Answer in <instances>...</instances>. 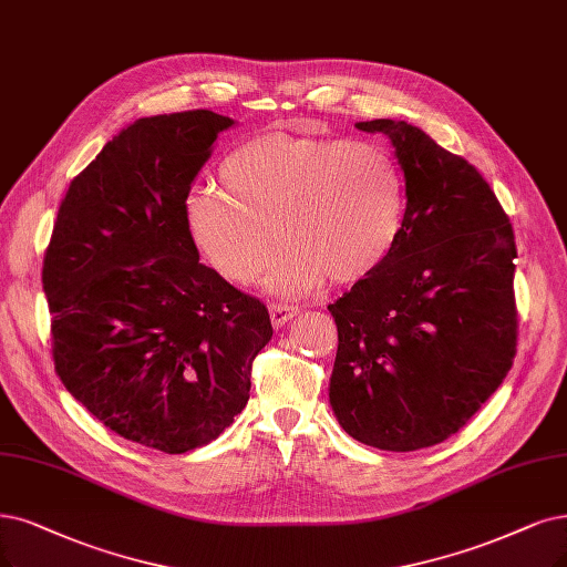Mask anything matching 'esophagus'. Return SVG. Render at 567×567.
I'll use <instances>...</instances> for the list:
<instances>
[{"mask_svg":"<svg viewBox=\"0 0 567 567\" xmlns=\"http://www.w3.org/2000/svg\"><path fill=\"white\" fill-rule=\"evenodd\" d=\"M299 312V306L287 303V301H272L270 303V320L276 327H282L285 322H289Z\"/></svg>","mask_w":567,"mask_h":567,"instance_id":"34e87169","label":"esophagus"}]
</instances>
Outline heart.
<instances>
[{"label":"heart","instance_id":"1","mask_svg":"<svg viewBox=\"0 0 567 567\" xmlns=\"http://www.w3.org/2000/svg\"><path fill=\"white\" fill-rule=\"evenodd\" d=\"M224 192L186 198L188 236L221 278L255 282L278 249L280 291L364 280L402 234L406 192L400 165L369 140L268 133L230 152Z\"/></svg>","mask_w":567,"mask_h":567}]
</instances>
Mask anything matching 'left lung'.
Listing matches in <instances>:
<instances>
[{"mask_svg":"<svg viewBox=\"0 0 567 567\" xmlns=\"http://www.w3.org/2000/svg\"><path fill=\"white\" fill-rule=\"evenodd\" d=\"M390 137L406 179L390 257L329 303L339 350L329 402L341 427L381 451L455 434L502 385L516 354L509 217L463 156L406 121H360Z\"/></svg>","mask_w":567,"mask_h":567,"instance_id":"8db88e82","label":"left lung"}]
</instances>
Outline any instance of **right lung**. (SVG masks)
Segmentation results:
<instances>
[{
    "instance_id": "add662e5",
    "label": "right lung",
    "mask_w": 567,
    "mask_h": 567,
    "mask_svg": "<svg viewBox=\"0 0 567 567\" xmlns=\"http://www.w3.org/2000/svg\"><path fill=\"white\" fill-rule=\"evenodd\" d=\"M234 118L146 116L60 203L41 282L55 373L118 436L163 453L217 439L249 400L268 308L198 261L184 207Z\"/></svg>"
}]
</instances>
